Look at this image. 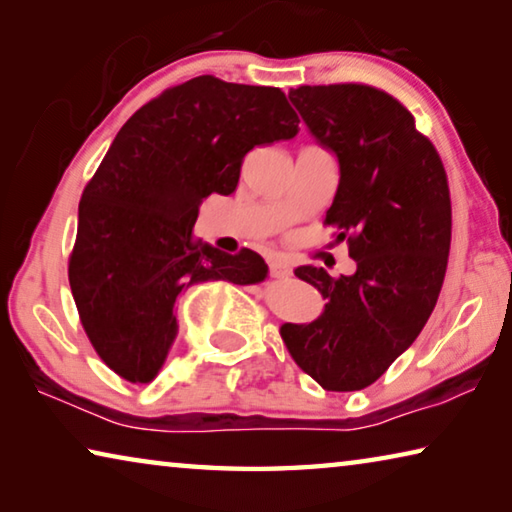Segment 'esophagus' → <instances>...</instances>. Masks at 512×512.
<instances>
[{
	"instance_id": "obj_1",
	"label": "esophagus",
	"mask_w": 512,
	"mask_h": 512,
	"mask_svg": "<svg viewBox=\"0 0 512 512\" xmlns=\"http://www.w3.org/2000/svg\"><path fill=\"white\" fill-rule=\"evenodd\" d=\"M268 268H271L273 277H291L293 275L291 266L284 264L282 259H271V262H268Z\"/></svg>"
}]
</instances>
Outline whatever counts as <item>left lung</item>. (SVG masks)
I'll use <instances>...</instances> for the list:
<instances>
[{
	"label": "left lung",
	"instance_id": "left-lung-1",
	"mask_svg": "<svg viewBox=\"0 0 512 512\" xmlns=\"http://www.w3.org/2000/svg\"><path fill=\"white\" fill-rule=\"evenodd\" d=\"M309 133L339 160L325 223L348 239L352 275L300 266L323 293L309 325H282L293 361L325 391H361L418 339L443 287L452 244L447 173L433 144L391 94L370 85L289 92Z\"/></svg>",
	"mask_w": 512,
	"mask_h": 512
}]
</instances>
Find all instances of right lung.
<instances>
[{"label":"right lung","instance_id":"obj_1","mask_svg":"<svg viewBox=\"0 0 512 512\" xmlns=\"http://www.w3.org/2000/svg\"><path fill=\"white\" fill-rule=\"evenodd\" d=\"M300 119L280 88L196 76L121 126L79 203L69 287L110 370L149 384L178 336L176 302L210 280L264 282L255 250L196 241L198 207L237 189L244 155L291 140Z\"/></svg>","mask_w":512,"mask_h":512}]
</instances>
